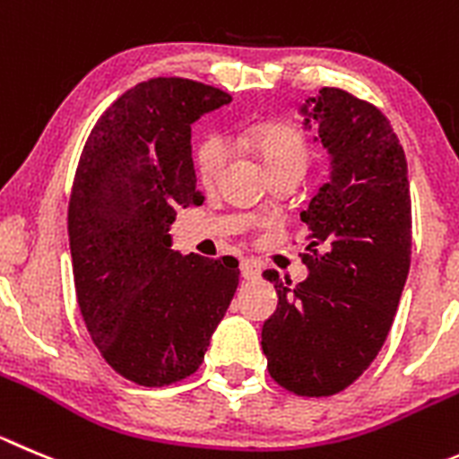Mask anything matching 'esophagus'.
Here are the masks:
<instances>
[{"label":"esophagus","mask_w":459,"mask_h":459,"mask_svg":"<svg viewBox=\"0 0 459 459\" xmlns=\"http://www.w3.org/2000/svg\"><path fill=\"white\" fill-rule=\"evenodd\" d=\"M260 272H263V267H260L258 260L244 258L242 263H239V273H242L244 281H254V278L260 276Z\"/></svg>","instance_id":"1"}]
</instances>
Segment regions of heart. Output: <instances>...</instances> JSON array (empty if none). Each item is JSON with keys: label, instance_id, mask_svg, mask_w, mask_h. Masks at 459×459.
Masks as SVG:
<instances>
[{"label": "heart", "instance_id": "obj_1", "mask_svg": "<svg viewBox=\"0 0 459 459\" xmlns=\"http://www.w3.org/2000/svg\"><path fill=\"white\" fill-rule=\"evenodd\" d=\"M249 143L260 156L267 171L282 169V167H299L306 169L310 149H307L303 133L292 124H260L249 131ZM229 143L221 135H208L196 147L195 167L201 183L210 186L220 178L229 160Z\"/></svg>", "mask_w": 459, "mask_h": 459}]
</instances>
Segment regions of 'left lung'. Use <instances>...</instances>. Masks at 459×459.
Wrapping results in <instances>:
<instances>
[{"mask_svg":"<svg viewBox=\"0 0 459 459\" xmlns=\"http://www.w3.org/2000/svg\"><path fill=\"white\" fill-rule=\"evenodd\" d=\"M331 153V181L312 196L299 285L276 272L278 307L263 326L269 376L297 396H333L383 349L412 254L408 160L389 119L342 88L303 106ZM310 124V119H306Z\"/></svg>","mask_w":459,"mask_h":459,"instance_id":"8db88e82","label":"left lung"}]
</instances>
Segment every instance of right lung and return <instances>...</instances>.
Returning a JSON list of instances; mask_svg holds the SVG:
<instances>
[{
	"label": "right lung",
	"instance_id": "obj_1",
	"mask_svg": "<svg viewBox=\"0 0 459 459\" xmlns=\"http://www.w3.org/2000/svg\"><path fill=\"white\" fill-rule=\"evenodd\" d=\"M229 101L199 81H143L81 152L67 208L76 301L101 358L143 387L199 369L238 290V260L181 255L169 238L177 210L204 204L190 124Z\"/></svg>",
	"mask_w": 459,
	"mask_h": 459
}]
</instances>
